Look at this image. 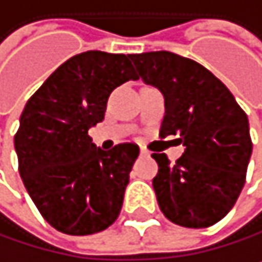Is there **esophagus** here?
<instances>
[{
	"label": "esophagus",
	"mask_w": 262,
	"mask_h": 262,
	"mask_svg": "<svg viewBox=\"0 0 262 262\" xmlns=\"http://www.w3.org/2000/svg\"><path fill=\"white\" fill-rule=\"evenodd\" d=\"M140 156H150V151L145 148H140Z\"/></svg>",
	"instance_id": "esophagus-1"
}]
</instances>
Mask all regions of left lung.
<instances>
[{
    "label": "left lung",
    "mask_w": 262,
    "mask_h": 262,
    "mask_svg": "<svg viewBox=\"0 0 262 262\" xmlns=\"http://www.w3.org/2000/svg\"><path fill=\"white\" fill-rule=\"evenodd\" d=\"M139 76L165 98L159 137L180 136L183 156L153 153L158 205L173 224L206 228L224 219L245 184L252 137L233 94L208 69L170 51L129 54Z\"/></svg>",
    "instance_id": "1"
}]
</instances>
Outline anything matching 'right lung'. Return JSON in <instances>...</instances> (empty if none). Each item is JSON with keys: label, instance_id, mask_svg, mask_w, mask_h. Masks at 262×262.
I'll list each match as a JSON object with an SVG mask.
<instances>
[{"label": "right lung", "instance_id": "add662e5", "mask_svg": "<svg viewBox=\"0 0 262 262\" xmlns=\"http://www.w3.org/2000/svg\"><path fill=\"white\" fill-rule=\"evenodd\" d=\"M134 73L129 54L85 51L65 60L28 100L14 137L23 184L48 224L85 236L106 230L123 205L136 143L97 148L89 129L111 92Z\"/></svg>", "mask_w": 262, "mask_h": 262}]
</instances>
